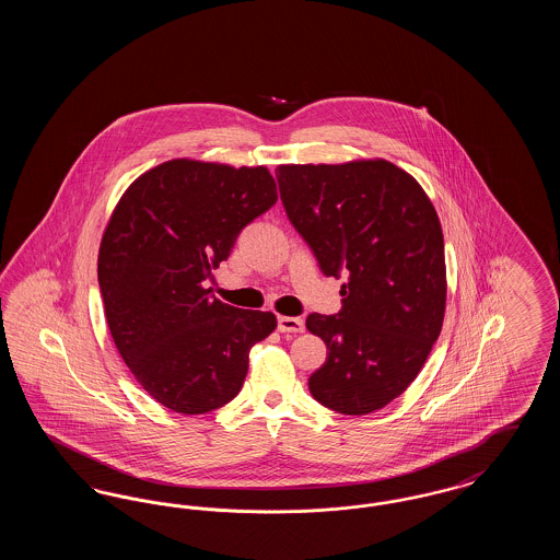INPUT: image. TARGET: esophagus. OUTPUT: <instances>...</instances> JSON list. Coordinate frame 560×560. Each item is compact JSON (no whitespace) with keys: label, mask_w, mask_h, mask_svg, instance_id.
Here are the masks:
<instances>
[{"label":"esophagus","mask_w":560,"mask_h":560,"mask_svg":"<svg viewBox=\"0 0 560 560\" xmlns=\"http://www.w3.org/2000/svg\"><path fill=\"white\" fill-rule=\"evenodd\" d=\"M277 329L281 334H302L304 331V320L300 317H279Z\"/></svg>","instance_id":"esophagus-1"}]
</instances>
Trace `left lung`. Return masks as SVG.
<instances>
[{
	"label": "left lung",
	"mask_w": 560,
	"mask_h": 560,
	"mask_svg": "<svg viewBox=\"0 0 560 560\" xmlns=\"http://www.w3.org/2000/svg\"><path fill=\"white\" fill-rule=\"evenodd\" d=\"M285 213L342 308L313 313L327 359L308 377L320 405L365 416L397 399L424 368L445 317V245L422 187L395 163L279 165Z\"/></svg>",
	"instance_id": "8db88e82"
}]
</instances>
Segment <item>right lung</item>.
Returning a JSON list of instances; mask_svg holds the SVG:
<instances>
[{"label":"right lung","instance_id":"obj_1","mask_svg":"<svg viewBox=\"0 0 560 560\" xmlns=\"http://www.w3.org/2000/svg\"><path fill=\"white\" fill-rule=\"evenodd\" d=\"M277 203L267 167L174 160L142 174L108 220L98 285L138 384L167 409L208 413L240 395L272 313L215 300L206 283L241 231Z\"/></svg>","mask_w":560,"mask_h":560}]
</instances>
